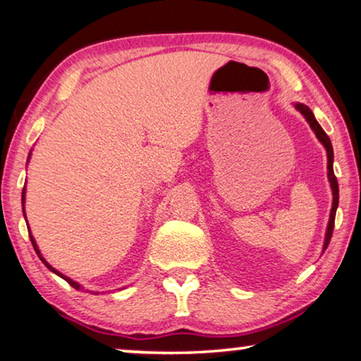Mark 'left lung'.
I'll return each mask as SVG.
<instances>
[{"mask_svg": "<svg viewBox=\"0 0 361 361\" xmlns=\"http://www.w3.org/2000/svg\"><path fill=\"white\" fill-rule=\"evenodd\" d=\"M295 109H297L301 115L305 116V120L310 123V128L313 129L318 141L324 146L326 154H327V178H329L331 183V190H332V209H331V215H329V222H327V228H326V238H324V245H322V251H326L327 245H329L331 236H332V230H334V220H336V211L338 206V185H337V178L334 175V150H332V144L331 139L327 134L324 133V129L321 128V125L316 121V118L313 115V111L310 110V106H306L305 104H293Z\"/></svg>", "mask_w": 361, "mask_h": 361, "instance_id": "1", "label": "left lung"}]
</instances>
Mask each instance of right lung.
I'll return each instance as SVG.
<instances>
[{
    "label": "right lung",
    "mask_w": 361,
    "mask_h": 361,
    "mask_svg": "<svg viewBox=\"0 0 361 361\" xmlns=\"http://www.w3.org/2000/svg\"><path fill=\"white\" fill-rule=\"evenodd\" d=\"M29 159H30V154H29ZM29 159H27V162H29ZM24 202H25V188H24V190H23V212H24V215H25V209H24ZM30 230V228H29ZM30 235V241H32V245H34V250H35V252H37V256H39L40 257V261L43 262V264H45L48 269H50V271L53 272V274H56V276H60L61 279H64V281H66L69 285H71V287L73 288H76V290H82L84 287H82V285H79L78 282H74L73 281V279H69V277H66V276H64V274H61L60 271H56V269L55 267H51L50 264H48V262H47V259H45V257H43L42 256V252H40V250H39V246H37V243H35V238H34V236H32V233H29ZM97 293H99V292H97ZM95 293V295H97Z\"/></svg>",
    "instance_id": "right-lung-1"
}]
</instances>
